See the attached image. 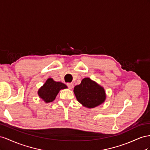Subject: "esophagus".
Listing matches in <instances>:
<instances>
[{
	"label": "esophagus",
	"mask_w": 150,
	"mask_h": 150,
	"mask_svg": "<svg viewBox=\"0 0 150 150\" xmlns=\"http://www.w3.org/2000/svg\"><path fill=\"white\" fill-rule=\"evenodd\" d=\"M67 85L68 86V87L70 89H71L73 87H74V84L72 83H67Z\"/></svg>",
	"instance_id": "1"
}]
</instances>
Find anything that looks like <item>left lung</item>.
<instances>
[{
	"label": "left lung",
	"mask_w": 150,
	"mask_h": 150,
	"mask_svg": "<svg viewBox=\"0 0 150 150\" xmlns=\"http://www.w3.org/2000/svg\"><path fill=\"white\" fill-rule=\"evenodd\" d=\"M74 92L76 99L83 106L93 108L103 103L105 93L103 87L91 79H83L80 85H76Z\"/></svg>",
	"instance_id": "left-lung-1"
}]
</instances>
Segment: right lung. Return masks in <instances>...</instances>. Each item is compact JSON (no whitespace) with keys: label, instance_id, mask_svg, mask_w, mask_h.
Segmentation results:
<instances>
[{"label":"right lung","instance_id":"add662e5","mask_svg":"<svg viewBox=\"0 0 150 150\" xmlns=\"http://www.w3.org/2000/svg\"><path fill=\"white\" fill-rule=\"evenodd\" d=\"M67 88V85L62 82H57L52 79H48L46 83L38 91V95L46 103L54 100L61 89Z\"/></svg>","mask_w":150,"mask_h":150}]
</instances>
